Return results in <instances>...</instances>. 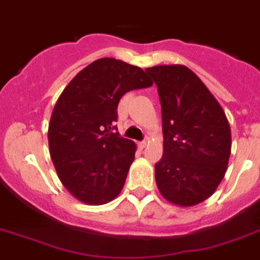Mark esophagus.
I'll use <instances>...</instances> for the list:
<instances>
[{
    "instance_id": "34e87169",
    "label": "esophagus",
    "mask_w": 260,
    "mask_h": 260,
    "mask_svg": "<svg viewBox=\"0 0 260 260\" xmlns=\"http://www.w3.org/2000/svg\"><path fill=\"white\" fill-rule=\"evenodd\" d=\"M146 146V141H141V143H139V148L140 149H144Z\"/></svg>"
}]
</instances>
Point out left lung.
I'll list each match as a JSON object with an SVG mask.
<instances>
[{
    "mask_svg": "<svg viewBox=\"0 0 260 260\" xmlns=\"http://www.w3.org/2000/svg\"><path fill=\"white\" fill-rule=\"evenodd\" d=\"M158 87L162 107L164 155L155 182L165 200L192 207L213 195L228 170L232 132L217 99L189 68L145 69Z\"/></svg>",
    "mask_w": 260,
    "mask_h": 260,
    "instance_id": "obj_1",
    "label": "left lung"
}]
</instances>
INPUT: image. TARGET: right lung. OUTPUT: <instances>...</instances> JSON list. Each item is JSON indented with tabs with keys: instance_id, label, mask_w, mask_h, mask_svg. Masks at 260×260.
Listing matches in <instances>:
<instances>
[{
	"instance_id": "right-lung-1",
	"label": "right lung",
	"mask_w": 260,
	"mask_h": 260,
	"mask_svg": "<svg viewBox=\"0 0 260 260\" xmlns=\"http://www.w3.org/2000/svg\"><path fill=\"white\" fill-rule=\"evenodd\" d=\"M152 85L141 68L103 57L58 96L48 125L51 159L62 186L83 204H106L123 189L137 146L111 132L117 105L125 92Z\"/></svg>"
}]
</instances>
